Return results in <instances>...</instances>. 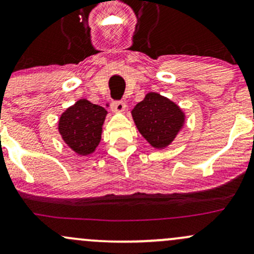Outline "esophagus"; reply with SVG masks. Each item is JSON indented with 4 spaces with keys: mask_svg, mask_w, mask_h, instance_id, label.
I'll return each mask as SVG.
<instances>
[{
    "mask_svg": "<svg viewBox=\"0 0 254 254\" xmlns=\"http://www.w3.org/2000/svg\"><path fill=\"white\" fill-rule=\"evenodd\" d=\"M112 110L114 113H122L126 110V103L124 101H114L112 103Z\"/></svg>",
    "mask_w": 254,
    "mask_h": 254,
    "instance_id": "1",
    "label": "esophagus"
}]
</instances>
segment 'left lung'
<instances>
[{"mask_svg":"<svg viewBox=\"0 0 254 254\" xmlns=\"http://www.w3.org/2000/svg\"><path fill=\"white\" fill-rule=\"evenodd\" d=\"M132 118L140 134L158 150L168 147L186 124L183 110L157 92H148L134 107Z\"/></svg>","mask_w":254,"mask_h":254,"instance_id":"1","label":"left lung"}]
</instances>
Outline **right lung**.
Segmentation results:
<instances>
[{
  "instance_id": "1",
  "label": "right lung",
  "mask_w": 254,
  "mask_h": 254,
  "mask_svg": "<svg viewBox=\"0 0 254 254\" xmlns=\"http://www.w3.org/2000/svg\"><path fill=\"white\" fill-rule=\"evenodd\" d=\"M107 114L103 107L80 98L59 118L58 130L62 139L78 156L94 153L101 141Z\"/></svg>"
}]
</instances>
